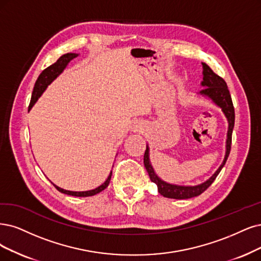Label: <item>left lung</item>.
Masks as SVG:
<instances>
[{"label":"left lung","instance_id":"obj_1","mask_svg":"<svg viewBox=\"0 0 261 261\" xmlns=\"http://www.w3.org/2000/svg\"><path fill=\"white\" fill-rule=\"evenodd\" d=\"M202 67H203V81H202L201 85L206 88L202 89L200 91V94L207 96L212 101H213L217 106L224 112L226 118L228 120V133H227V141H226V155L225 159L221 163L220 167L217 169V171L212 175L207 180L202 182L200 185L196 186H179V185H173L169 184V182L162 180L156 173L153 171V168L149 161V147L146 146L145 153H144V166L146 168V171L149 175V178L152 182H155L158 187L159 194L166 198L170 199H189L194 198L202 192L205 191L211 185L212 182L215 180L217 175L221 169L224 168L225 163L228 159V156L231 149V140H232V130L234 127V108L232 100H231V95L229 92V89L227 87L226 82L224 79H221L220 76L215 74L213 70L206 64L202 62Z\"/></svg>","mask_w":261,"mask_h":261}]
</instances>
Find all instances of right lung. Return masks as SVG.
<instances>
[{
	"label": "right lung",
	"mask_w": 261,
	"mask_h": 261,
	"mask_svg": "<svg viewBox=\"0 0 261 261\" xmlns=\"http://www.w3.org/2000/svg\"><path fill=\"white\" fill-rule=\"evenodd\" d=\"M77 54H65L63 56H61L59 59L57 60V62H55L54 64H51L50 66H48L47 69H45L40 76H38V79L34 85V88H33V92H32V96H31V101H30V105H29V110L32 109V106L34 105V103L38 100V98L42 95V93L45 91V89L48 87V85H50L53 83V81H55L58 76H59L63 70L66 67V65L69 64V62L76 58ZM112 177V171L110 173V175L108 177L103 184L99 187H96L95 189L92 190H87V191H70V190H65L62 189L60 187L56 186L55 184H53L57 190H59L62 194L65 195H69V196H74V197H90V196H94L96 194H99L102 190H104L106 187L109 186L110 184V180Z\"/></svg>",
	"instance_id": "add662e5"
}]
</instances>
